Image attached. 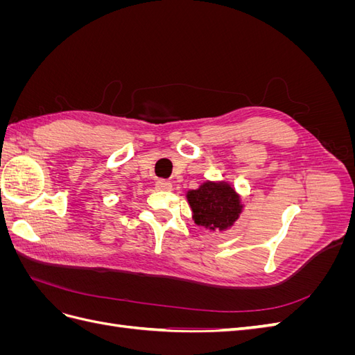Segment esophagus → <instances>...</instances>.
Instances as JSON below:
<instances>
[{"label":"esophagus","mask_w":355,"mask_h":355,"mask_svg":"<svg viewBox=\"0 0 355 355\" xmlns=\"http://www.w3.org/2000/svg\"><path fill=\"white\" fill-rule=\"evenodd\" d=\"M155 188L158 191H170L171 189V184H170V182L164 180V179H158L155 182Z\"/></svg>","instance_id":"1"}]
</instances>
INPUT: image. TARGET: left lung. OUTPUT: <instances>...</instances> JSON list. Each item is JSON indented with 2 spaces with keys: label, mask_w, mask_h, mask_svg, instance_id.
<instances>
[{
  "label": "left lung",
  "mask_w": 355,
  "mask_h": 355,
  "mask_svg": "<svg viewBox=\"0 0 355 355\" xmlns=\"http://www.w3.org/2000/svg\"><path fill=\"white\" fill-rule=\"evenodd\" d=\"M192 220L210 232H223L240 219L244 204L235 188L225 180H206L187 192Z\"/></svg>",
  "instance_id": "1"
}]
</instances>
